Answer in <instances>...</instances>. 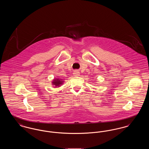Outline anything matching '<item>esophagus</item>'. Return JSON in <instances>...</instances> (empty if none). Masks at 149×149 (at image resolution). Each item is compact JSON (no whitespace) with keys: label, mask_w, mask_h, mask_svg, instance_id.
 Returning <instances> with one entry per match:
<instances>
[{"label":"esophagus","mask_w":149,"mask_h":149,"mask_svg":"<svg viewBox=\"0 0 149 149\" xmlns=\"http://www.w3.org/2000/svg\"><path fill=\"white\" fill-rule=\"evenodd\" d=\"M73 75H74V76H79V75H80V72L75 70V71H74Z\"/></svg>","instance_id":"esophagus-1"}]
</instances>
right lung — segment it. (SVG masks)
Wrapping results in <instances>:
<instances>
[{
	"label": "right lung",
	"instance_id": "right-lung-1",
	"mask_svg": "<svg viewBox=\"0 0 149 149\" xmlns=\"http://www.w3.org/2000/svg\"><path fill=\"white\" fill-rule=\"evenodd\" d=\"M64 79L60 78H55L52 80V85H53L54 88H58L64 84Z\"/></svg>",
	"mask_w": 149,
	"mask_h": 149
}]
</instances>
